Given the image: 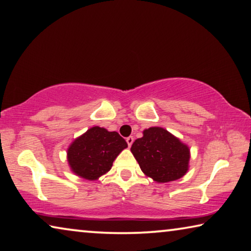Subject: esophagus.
<instances>
[{
	"instance_id": "esophagus-1",
	"label": "esophagus",
	"mask_w": 251,
	"mask_h": 251,
	"mask_svg": "<svg viewBox=\"0 0 251 251\" xmlns=\"http://www.w3.org/2000/svg\"><path fill=\"white\" fill-rule=\"evenodd\" d=\"M133 141H134V139H133V137H128V138H126V143H128V146H129V147H131V146H132V143H133Z\"/></svg>"
}]
</instances>
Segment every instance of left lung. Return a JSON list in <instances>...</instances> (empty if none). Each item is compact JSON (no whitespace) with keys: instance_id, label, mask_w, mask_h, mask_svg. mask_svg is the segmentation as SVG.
I'll list each match as a JSON object with an SVG mask.
<instances>
[{"instance_id":"left-lung-1","label":"left lung","mask_w":251,"mask_h":251,"mask_svg":"<svg viewBox=\"0 0 251 251\" xmlns=\"http://www.w3.org/2000/svg\"><path fill=\"white\" fill-rule=\"evenodd\" d=\"M134 155L143 174L157 182L178 180L187 174L190 149L166 129L152 126L132 143Z\"/></svg>"}]
</instances>
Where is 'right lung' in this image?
I'll list each match as a JSON object with an SVG mask.
<instances>
[{
  "instance_id": "add662e5",
  "label": "right lung",
  "mask_w": 251,
  "mask_h": 251,
  "mask_svg": "<svg viewBox=\"0 0 251 251\" xmlns=\"http://www.w3.org/2000/svg\"><path fill=\"white\" fill-rule=\"evenodd\" d=\"M128 147L120 134L93 126L76 138L68 149V162L76 176L97 180L112 167L119 153Z\"/></svg>"
}]
</instances>
